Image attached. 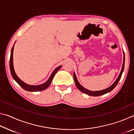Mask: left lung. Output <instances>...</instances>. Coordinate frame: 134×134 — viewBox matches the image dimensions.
I'll list each match as a JSON object with an SVG mask.
<instances>
[{
    "instance_id": "left-lung-1",
    "label": "left lung",
    "mask_w": 134,
    "mask_h": 134,
    "mask_svg": "<svg viewBox=\"0 0 134 134\" xmlns=\"http://www.w3.org/2000/svg\"><path fill=\"white\" fill-rule=\"evenodd\" d=\"M123 53H124V61H123V64H122L121 71V72H120L119 75L118 76V77L117 78L116 81H115V82L113 83L112 85L110 86V87H108L107 89H103V90H99V91H90V90L86 89V88L83 87V86H81L80 83H79V82L77 80V77H76L75 72H74V75H73L74 80V82H75L76 86H77V89L79 90H80L81 92L87 94L88 95H89V96H101V95H103V94H105L106 93H108L112 91V90L113 89H114V88L116 87V86L118 85V83L119 80L121 78L122 72H123V71H124V65H125V54H124V51H123Z\"/></svg>"
}]
</instances>
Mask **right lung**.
Instances as JSON below:
<instances>
[{
	"mask_svg": "<svg viewBox=\"0 0 134 134\" xmlns=\"http://www.w3.org/2000/svg\"><path fill=\"white\" fill-rule=\"evenodd\" d=\"M13 48H14V45H13V46L12 48V49H11V53H10V63H9L10 70V72H11V74H12V77L18 83V85H19V86H21L24 90H26V91H29V92L41 91V90H44L45 89H46L47 88H48V86L50 85V84L51 83L52 80H53V79L54 78V76H55V73L61 69V67H62V65H60V66L57 67L56 69L54 70L53 72H52L51 76L49 77V79L45 83L42 84V85H35V86L28 85V84L24 83L23 81H22L21 79L18 77V76L16 75V74L15 73L14 68H13Z\"/></svg>",
	"mask_w": 134,
	"mask_h": 134,
	"instance_id": "right-lung-1",
	"label": "right lung"
}]
</instances>
